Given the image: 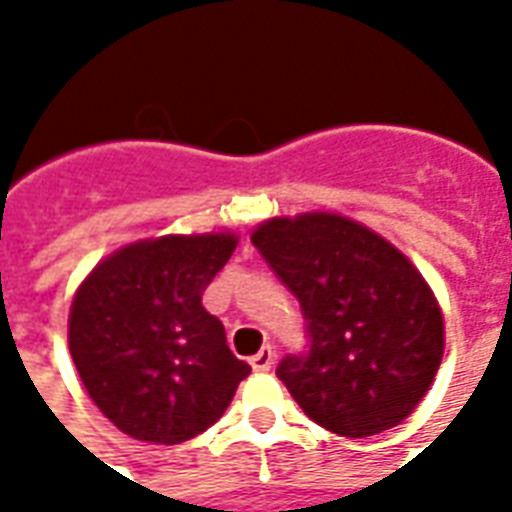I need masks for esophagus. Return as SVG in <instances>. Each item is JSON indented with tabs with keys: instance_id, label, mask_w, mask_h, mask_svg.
<instances>
[{
	"instance_id": "esophagus-1",
	"label": "esophagus",
	"mask_w": 512,
	"mask_h": 512,
	"mask_svg": "<svg viewBox=\"0 0 512 512\" xmlns=\"http://www.w3.org/2000/svg\"><path fill=\"white\" fill-rule=\"evenodd\" d=\"M249 365H252V370H257V373H266V370H271V365H274V351H271V348H260V351L249 359Z\"/></svg>"
}]
</instances>
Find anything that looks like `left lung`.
Returning a JSON list of instances; mask_svg holds the SVG:
<instances>
[{
    "label": "left lung",
    "mask_w": 512,
    "mask_h": 512,
    "mask_svg": "<svg viewBox=\"0 0 512 512\" xmlns=\"http://www.w3.org/2000/svg\"><path fill=\"white\" fill-rule=\"evenodd\" d=\"M252 244L307 321L310 348L277 367L301 411L348 439L400 425L444 354L439 301L411 260L337 213L268 219Z\"/></svg>",
    "instance_id": "left-lung-1"
}]
</instances>
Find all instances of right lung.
<instances>
[{
    "label": "right lung",
    "mask_w": 512,
    "mask_h": 512,
    "mask_svg": "<svg viewBox=\"0 0 512 512\" xmlns=\"http://www.w3.org/2000/svg\"><path fill=\"white\" fill-rule=\"evenodd\" d=\"M235 244L230 233L136 241L101 260L76 293L73 365L95 406L131 439H194L249 376L222 321L202 307Z\"/></svg>",
    "instance_id": "right-lung-1"
}]
</instances>
